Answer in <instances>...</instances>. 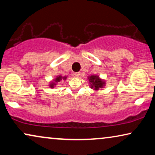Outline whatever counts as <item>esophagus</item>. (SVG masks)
<instances>
[{"instance_id": "34e87169", "label": "esophagus", "mask_w": 155, "mask_h": 155, "mask_svg": "<svg viewBox=\"0 0 155 155\" xmlns=\"http://www.w3.org/2000/svg\"><path fill=\"white\" fill-rule=\"evenodd\" d=\"M80 75V73H74V75H75L76 78H78V77H79Z\"/></svg>"}]
</instances>
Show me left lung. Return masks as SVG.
<instances>
[{"label": "left lung", "mask_w": 155, "mask_h": 155, "mask_svg": "<svg viewBox=\"0 0 155 155\" xmlns=\"http://www.w3.org/2000/svg\"><path fill=\"white\" fill-rule=\"evenodd\" d=\"M89 81L90 82L91 87L94 88L95 90H98L99 88H101L104 85V82L101 79H99L98 76L91 75L88 78Z\"/></svg>", "instance_id": "left-lung-1"}]
</instances>
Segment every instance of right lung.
Segmentation results:
<instances>
[{
    "mask_svg": "<svg viewBox=\"0 0 155 155\" xmlns=\"http://www.w3.org/2000/svg\"><path fill=\"white\" fill-rule=\"evenodd\" d=\"M65 78H66V77H62V76H58V77H57L56 78V80H54V82H52L51 84H50V87L51 88H54V85H55V82H60L61 81V80H62V79H64V80H65Z\"/></svg>",
    "mask_w": 155,
    "mask_h": 155,
    "instance_id": "add662e5",
    "label": "right lung"
}]
</instances>
